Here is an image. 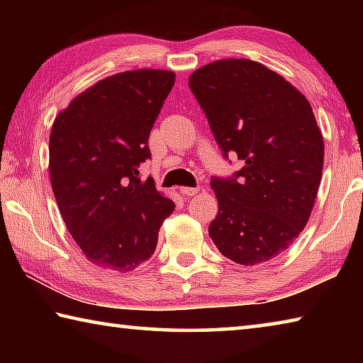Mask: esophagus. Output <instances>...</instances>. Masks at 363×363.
Returning a JSON list of instances; mask_svg holds the SVG:
<instances>
[{"mask_svg":"<svg viewBox=\"0 0 363 363\" xmlns=\"http://www.w3.org/2000/svg\"><path fill=\"white\" fill-rule=\"evenodd\" d=\"M199 187H181V194L184 196H194L195 194H199Z\"/></svg>","mask_w":363,"mask_h":363,"instance_id":"obj_1","label":"esophagus"}]
</instances>
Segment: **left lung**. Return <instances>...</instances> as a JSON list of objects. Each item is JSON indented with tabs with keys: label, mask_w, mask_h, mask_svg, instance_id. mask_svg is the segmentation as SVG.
I'll return each mask as SVG.
<instances>
[{
	"label": "left lung",
	"mask_w": 363,
	"mask_h": 363,
	"mask_svg": "<svg viewBox=\"0 0 363 363\" xmlns=\"http://www.w3.org/2000/svg\"><path fill=\"white\" fill-rule=\"evenodd\" d=\"M189 86L224 155L243 162L232 179H211L219 211L208 233L233 262L270 261L304 229L320 186L325 147L311 104L250 59L214 60Z\"/></svg>",
	"instance_id": "1"
}]
</instances>
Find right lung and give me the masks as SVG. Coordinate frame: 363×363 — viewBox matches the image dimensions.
Returning <instances> with one entry per match:
<instances>
[{
    "instance_id": "obj_1",
    "label": "right lung",
    "mask_w": 363,
    "mask_h": 363,
    "mask_svg": "<svg viewBox=\"0 0 363 363\" xmlns=\"http://www.w3.org/2000/svg\"><path fill=\"white\" fill-rule=\"evenodd\" d=\"M176 75L128 70L91 86L59 112L49 136V174L60 216L86 259L131 272L157 248L173 200L139 179L149 136Z\"/></svg>"
}]
</instances>
